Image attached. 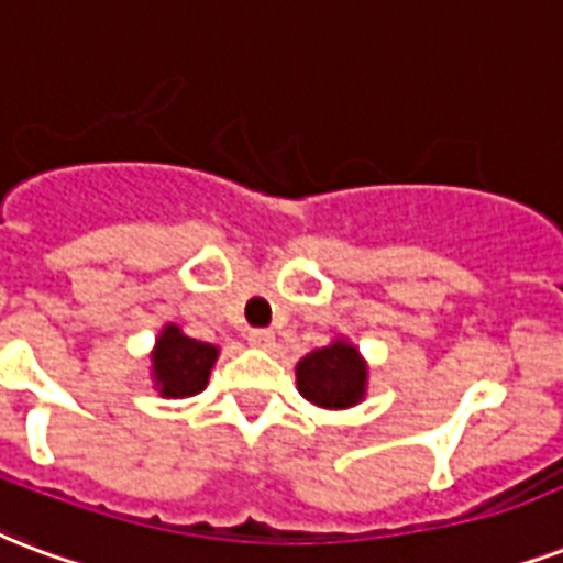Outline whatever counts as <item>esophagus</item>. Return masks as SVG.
<instances>
[{
	"label": "esophagus",
	"mask_w": 563,
	"mask_h": 563,
	"mask_svg": "<svg viewBox=\"0 0 563 563\" xmlns=\"http://www.w3.org/2000/svg\"><path fill=\"white\" fill-rule=\"evenodd\" d=\"M247 342H251L253 349H274V333L265 328H256L247 333Z\"/></svg>",
	"instance_id": "esophagus-1"
}]
</instances>
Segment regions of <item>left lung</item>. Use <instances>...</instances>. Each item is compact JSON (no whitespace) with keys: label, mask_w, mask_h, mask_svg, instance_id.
Returning <instances> with one entry per match:
<instances>
[{"label":"left lung","mask_w":563,"mask_h":563,"mask_svg":"<svg viewBox=\"0 0 563 563\" xmlns=\"http://www.w3.org/2000/svg\"><path fill=\"white\" fill-rule=\"evenodd\" d=\"M295 375H298V393L316 407L345 410L366 398V360L345 339L310 351L295 366Z\"/></svg>","instance_id":"1"}]
</instances>
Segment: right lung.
<instances>
[{
    "mask_svg": "<svg viewBox=\"0 0 563 563\" xmlns=\"http://www.w3.org/2000/svg\"><path fill=\"white\" fill-rule=\"evenodd\" d=\"M153 360V380L162 398H188L203 393L209 384L218 349L209 342L186 336L177 324H165L156 339Z\"/></svg>",
    "mask_w": 563,
    "mask_h": 563,
    "instance_id": "add662e5",
    "label": "right lung"
}]
</instances>
